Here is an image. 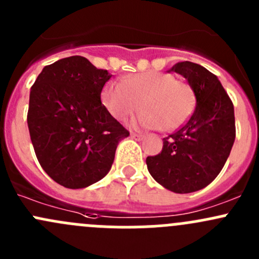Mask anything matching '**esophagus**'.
I'll use <instances>...</instances> for the list:
<instances>
[{
	"label": "esophagus",
	"mask_w": 259,
	"mask_h": 259,
	"mask_svg": "<svg viewBox=\"0 0 259 259\" xmlns=\"http://www.w3.org/2000/svg\"><path fill=\"white\" fill-rule=\"evenodd\" d=\"M130 137H132L133 139H135V140H143V138H144V135L137 134V133H132V134H130Z\"/></svg>",
	"instance_id": "1"
}]
</instances>
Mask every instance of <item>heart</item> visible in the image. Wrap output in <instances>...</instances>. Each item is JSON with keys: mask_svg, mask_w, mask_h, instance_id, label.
<instances>
[{"mask_svg": "<svg viewBox=\"0 0 259 259\" xmlns=\"http://www.w3.org/2000/svg\"><path fill=\"white\" fill-rule=\"evenodd\" d=\"M106 110L116 120H125L142 109L135 120L140 126L171 132L182 126L194 109V93L188 83L170 74L146 71L121 82H110L103 91Z\"/></svg>", "mask_w": 259, "mask_h": 259, "instance_id": "1", "label": "heart"}]
</instances>
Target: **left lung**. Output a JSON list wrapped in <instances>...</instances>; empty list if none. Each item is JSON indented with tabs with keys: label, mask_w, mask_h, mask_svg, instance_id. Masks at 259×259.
<instances>
[{
	"label": "left lung",
	"mask_w": 259,
	"mask_h": 259,
	"mask_svg": "<svg viewBox=\"0 0 259 259\" xmlns=\"http://www.w3.org/2000/svg\"><path fill=\"white\" fill-rule=\"evenodd\" d=\"M169 71L188 80L195 109L182 127L164 138L161 153L146 158V165L159 184L184 194L203 189L221 173L236 139V120L228 94L205 67L183 61Z\"/></svg>",
	"instance_id": "8db88e82"
}]
</instances>
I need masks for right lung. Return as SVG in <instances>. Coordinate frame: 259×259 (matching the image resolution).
<instances>
[{
  "instance_id": "add662e5",
  "label": "right lung",
  "mask_w": 259,
  "mask_h": 259,
  "mask_svg": "<svg viewBox=\"0 0 259 259\" xmlns=\"http://www.w3.org/2000/svg\"><path fill=\"white\" fill-rule=\"evenodd\" d=\"M111 77L82 56L42 69L30 91L27 125L37 160L50 178L80 189L110 170L120 140L129 132L101 104Z\"/></svg>"
}]
</instances>
